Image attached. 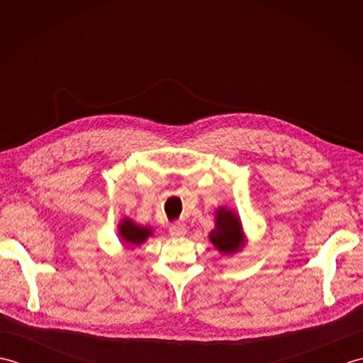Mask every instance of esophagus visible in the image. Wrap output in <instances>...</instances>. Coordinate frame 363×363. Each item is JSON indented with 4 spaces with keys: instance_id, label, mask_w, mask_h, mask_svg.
I'll return each instance as SVG.
<instances>
[{
    "instance_id": "1",
    "label": "esophagus",
    "mask_w": 363,
    "mask_h": 363,
    "mask_svg": "<svg viewBox=\"0 0 363 363\" xmlns=\"http://www.w3.org/2000/svg\"><path fill=\"white\" fill-rule=\"evenodd\" d=\"M187 233V228L184 223H174V225L169 226V234L173 237H181Z\"/></svg>"
}]
</instances>
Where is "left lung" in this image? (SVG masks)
Masks as SVG:
<instances>
[{"mask_svg":"<svg viewBox=\"0 0 363 363\" xmlns=\"http://www.w3.org/2000/svg\"><path fill=\"white\" fill-rule=\"evenodd\" d=\"M212 245L223 254H234L243 248L245 234L240 218L226 207H218L215 213V229L209 233Z\"/></svg>","mask_w":363,"mask_h":363,"instance_id":"obj_1","label":"left lung"}]
</instances>
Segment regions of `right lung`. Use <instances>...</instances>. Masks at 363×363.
<instances>
[{
	"label": "right lung",
	"instance_id": "obj_1",
	"mask_svg": "<svg viewBox=\"0 0 363 363\" xmlns=\"http://www.w3.org/2000/svg\"><path fill=\"white\" fill-rule=\"evenodd\" d=\"M118 234L123 243L129 246H138L152 234V230L146 226L135 225L130 218H123L118 226Z\"/></svg>",
	"mask_w": 363,
	"mask_h": 363
}]
</instances>
